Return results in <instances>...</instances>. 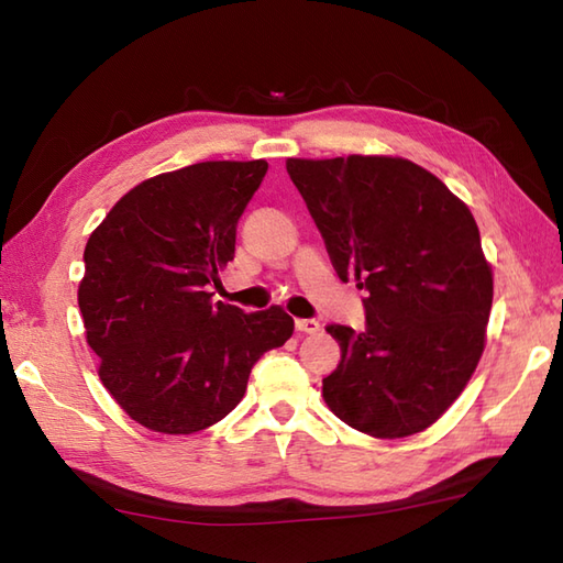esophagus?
Listing matches in <instances>:
<instances>
[{
  "label": "esophagus",
  "mask_w": 563,
  "mask_h": 563,
  "mask_svg": "<svg viewBox=\"0 0 563 563\" xmlns=\"http://www.w3.org/2000/svg\"><path fill=\"white\" fill-rule=\"evenodd\" d=\"M296 330L303 332V334H316L320 330V322L316 318H298Z\"/></svg>",
  "instance_id": "esophagus-1"
}]
</instances>
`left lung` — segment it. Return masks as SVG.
Masks as SVG:
<instances>
[{
    "label": "left lung",
    "mask_w": 563,
    "mask_h": 563,
    "mask_svg": "<svg viewBox=\"0 0 563 563\" xmlns=\"http://www.w3.org/2000/svg\"><path fill=\"white\" fill-rule=\"evenodd\" d=\"M336 277L368 296L366 330L328 324L342 361L322 397L376 439L429 429L477 368L494 277L467 205L399 156L289 158Z\"/></svg>",
    "instance_id": "8db88e82"
}]
</instances>
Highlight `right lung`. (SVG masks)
I'll return each mask as SVG.
<instances>
[{
    "mask_svg": "<svg viewBox=\"0 0 563 563\" xmlns=\"http://www.w3.org/2000/svg\"><path fill=\"white\" fill-rule=\"evenodd\" d=\"M265 173L262 158L161 173L132 187L86 243V342L106 390L146 429L187 435L221 421L257 358L294 334L279 306L243 313L209 291Z\"/></svg>",
    "mask_w": 563,
    "mask_h": 563,
    "instance_id": "obj_1",
    "label": "right lung"
}]
</instances>
